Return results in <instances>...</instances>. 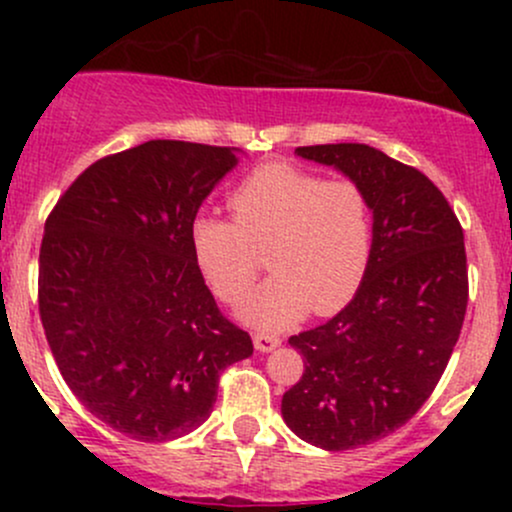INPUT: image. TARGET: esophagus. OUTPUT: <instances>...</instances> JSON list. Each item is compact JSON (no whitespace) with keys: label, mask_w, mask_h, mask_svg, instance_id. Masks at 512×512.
<instances>
[{"label":"esophagus","mask_w":512,"mask_h":512,"mask_svg":"<svg viewBox=\"0 0 512 512\" xmlns=\"http://www.w3.org/2000/svg\"><path fill=\"white\" fill-rule=\"evenodd\" d=\"M252 342H255V349H257V351H262V354H269V351H274L276 346L281 344V339L276 337V334L257 332L255 337H252Z\"/></svg>","instance_id":"esophagus-1"}]
</instances>
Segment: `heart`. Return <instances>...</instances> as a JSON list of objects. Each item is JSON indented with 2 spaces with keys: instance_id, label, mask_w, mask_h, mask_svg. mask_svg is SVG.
<instances>
[{
  "instance_id": "heart-1",
  "label": "heart",
  "mask_w": 512,
  "mask_h": 512,
  "mask_svg": "<svg viewBox=\"0 0 512 512\" xmlns=\"http://www.w3.org/2000/svg\"><path fill=\"white\" fill-rule=\"evenodd\" d=\"M233 221L199 214L190 240L204 279L221 301L236 303L260 272L272 276L245 298L238 317L279 332L315 315H332L354 298L368 269L373 223L368 199L349 180H322L291 166L252 170L228 199Z\"/></svg>"
}]
</instances>
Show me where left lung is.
I'll return each instance as SVG.
<instances>
[{
	"label": "left lung",
	"instance_id": "8db88e82",
	"mask_svg": "<svg viewBox=\"0 0 512 512\" xmlns=\"http://www.w3.org/2000/svg\"><path fill=\"white\" fill-rule=\"evenodd\" d=\"M296 154L361 187L373 243L349 305L289 339L305 370L281 399V416L317 448H361L407 424L448 366L467 310L464 233L424 173L373 146H298Z\"/></svg>",
	"mask_w": 512,
	"mask_h": 512
}]
</instances>
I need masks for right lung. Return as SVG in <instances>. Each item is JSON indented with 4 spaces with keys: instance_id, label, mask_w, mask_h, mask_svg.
<instances>
[{
    "instance_id": "1",
    "label": "right lung",
    "mask_w": 512,
    "mask_h": 512,
    "mask_svg": "<svg viewBox=\"0 0 512 512\" xmlns=\"http://www.w3.org/2000/svg\"><path fill=\"white\" fill-rule=\"evenodd\" d=\"M238 151L151 139L88 166L45 221L38 305L57 368L93 416L142 443L202 426L219 375L252 356L190 240Z\"/></svg>"
}]
</instances>
